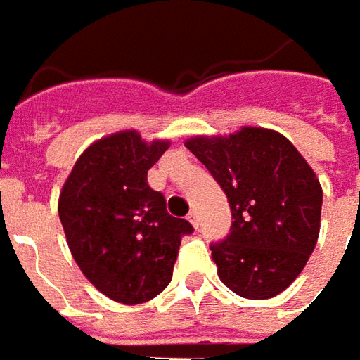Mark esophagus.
Segmentation results:
<instances>
[{
    "label": "esophagus",
    "instance_id": "34e87169",
    "mask_svg": "<svg viewBox=\"0 0 360 360\" xmlns=\"http://www.w3.org/2000/svg\"><path fill=\"white\" fill-rule=\"evenodd\" d=\"M188 221H190L194 228H198V226H200V214H198L196 210H192V212L188 214Z\"/></svg>",
    "mask_w": 360,
    "mask_h": 360
}]
</instances>
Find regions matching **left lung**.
<instances>
[{"instance_id": "left-lung-1", "label": "left lung", "mask_w": 360, "mask_h": 360, "mask_svg": "<svg viewBox=\"0 0 360 360\" xmlns=\"http://www.w3.org/2000/svg\"><path fill=\"white\" fill-rule=\"evenodd\" d=\"M186 148L208 168L231 210L228 236L210 243L219 279L245 299L276 297L303 271L319 238L323 190L297 148L245 127Z\"/></svg>"}]
</instances>
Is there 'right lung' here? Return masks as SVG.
<instances>
[{"label": "right lung", "mask_w": 360, "mask_h": 360, "mask_svg": "<svg viewBox=\"0 0 360 360\" xmlns=\"http://www.w3.org/2000/svg\"><path fill=\"white\" fill-rule=\"evenodd\" d=\"M170 144L134 130L81 154L63 186L59 218L69 250L93 285L124 305L150 301L172 279L182 238L194 228L166 212L146 174Z\"/></svg>", "instance_id": "add662e5"}]
</instances>
